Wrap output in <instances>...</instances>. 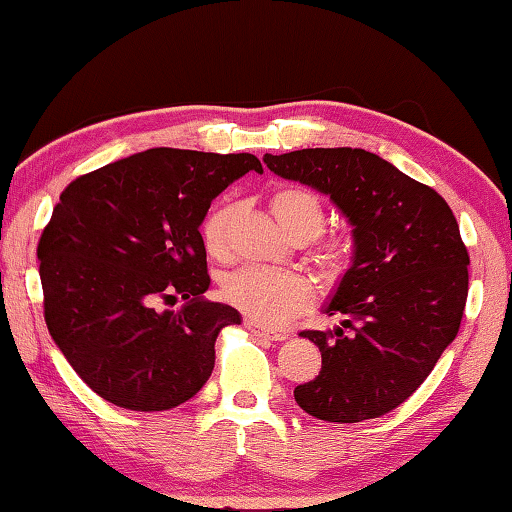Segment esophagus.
I'll return each mask as SVG.
<instances>
[{"label": "esophagus", "instance_id": "esophagus-1", "mask_svg": "<svg viewBox=\"0 0 512 512\" xmlns=\"http://www.w3.org/2000/svg\"><path fill=\"white\" fill-rule=\"evenodd\" d=\"M245 328L249 330V333H254L256 337L270 339V342H283V339H288V335H285V333L267 328V326L261 324V321H254V319H245Z\"/></svg>", "mask_w": 512, "mask_h": 512}]
</instances>
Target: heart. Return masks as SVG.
<instances>
[{
  "mask_svg": "<svg viewBox=\"0 0 512 512\" xmlns=\"http://www.w3.org/2000/svg\"><path fill=\"white\" fill-rule=\"evenodd\" d=\"M272 211L281 227L297 240L319 236L326 224V211L319 195L303 186H283L272 195ZM236 204L220 202L206 213L202 222V240L213 258L229 256V231ZM319 272L326 281H337L353 263V242L333 236L319 242L315 251ZM222 299L238 308L249 319L279 326L306 312L315 301V288L299 272L272 270V267H242L229 272L220 283Z\"/></svg>",
  "mask_w": 512,
  "mask_h": 512,
  "instance_id": "heart-1",
  "label": "heart"
}]
</instances>
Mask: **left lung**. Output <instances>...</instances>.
Returning a JSON list of instances; mask_svg holds the SVG:
<instances>
[{"instance_id": "obj_1", "label": "left lung", "mask_w": 512, "mask_h": 512, "mask_svg": "<svg viewBox=\"0 0 512 512\" xmlns=\"http://www.w3.org/2000/svg\"><path fill=\"white\" fill-rule=\"evenodd\" d=\"M272 173L328 195L353 227V263L324 308L335 330H303L321 351L294 400L319 420L362 423L402 405L459 333L470 256L450 206L362 148L265 155Z\"/></svg>"}]
</instances>
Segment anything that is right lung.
I'll use <instances>...</instances> for the list:
<instances>
[{
	"instance_id": "right-lung-1",
	"label": "right lung",
	"mask_w": 512,
	"mask_h": 512,
	"mask_svg": "<svg viewBox=\"0 0 512 512\" xmlns=\"http://www.w3.org/2000/svg\"><path fill=\"white\" fill-rule=\"evenodd\" d=\"M249 152H146L74 179L38 245L44 321L89 389L116 407L166 411L209 380L215 339L240 312L206 301L200 224ZM187 303L177 313L156 303Z\"/></svg>"
}]
</instances>
